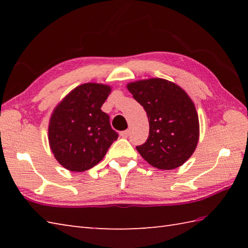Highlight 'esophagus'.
<instances>
[{
    "instance_id": "obj_1",
    "label": "esophagus",
    "mask_w": 248,
    "mask_h": 248,
    "mask_svg": "<svg viewBox=\"0 0 248 248\" xmlns=\"http://www.w3.org/2000/svg\"><path fill=\"white\" fill-rule=\"evenodd\" d=\"M129 134H130L129 130H125V131H123V132H120V136H121V138H124V139H127Z\"/></svg>"
}]
</instances>
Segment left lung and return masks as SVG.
<instances>
[{
    "mask_svg": "<svg viewBox=\"0 0 248 248\" xmlns=\"http://www.w3.org/2000/svg\"><path fill=\"white\" fill-rule=\"evenodd\" d=\"M128 89L149 120L148 139L136 149L159 170L181 166L196 149L199 138L198 115L191 98L163 78L130 83Z\"/></svg>",
    "mask_w": 248,
    "mask_h": 248,
    "instance_id": "8db88e82",
    "label": "left lung"
}]
</instances>
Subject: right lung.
I'll return each instance as SVG.
<instances>
[{"instance_id": "right-lung-1", "label": "right lung", "mask_w": 248, "mask_h": 248, "mask_svg": "<svg viewBox=\"0 0 248 248\" xmlns=\"http://www.w3.org/2000/svg\"><path fill=\"white\" fill-rule=\"evenodd\" d=\"M110 87L86 83L57 105L49 124V143L55 159L71 171L91 170L118 139L109 116L101 110Z\"/></svg>"}]
</instances>
